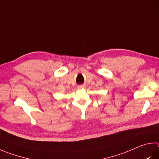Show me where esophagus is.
I'll list each match as a JSON object with an SVG mask.
<instances>
[{
	"instance_id": "esophagus-1",
	"label": "esophagus",
	"mask_w": 159,
	"mask_h": 159,
	"mask_svg": "<svg viewBox=\"0 0 159 159\" xmlns=\"http://www.w3.org/2000/svg\"><path fill=\"white\" fill-rule=\"evenodd\" d=\"M83 88V86H79V88Z\"/></svg>"
}]
</instances>
